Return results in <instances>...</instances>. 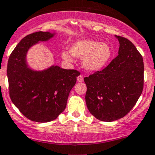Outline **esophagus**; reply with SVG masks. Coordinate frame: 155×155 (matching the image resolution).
Masks as SVG:
<instances>
[{"instance_id": "1", "label": "esophagus", "mask_w": 155, "mask_h": 155, "mask_svg": "<svg viewBox=\"0 0 155 155\" xmlns=\"http://www.w3.org/2000/svg\"><path fill=\"white\" fill-rule=\"evenodd\" d=\"M77 81L79 82H82V81H83V76H82V75H79V76H78Z\"/></svg>"}]
</instances>
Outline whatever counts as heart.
Masks as SVG:
<instances>
[{"label": "heart", "instance_id": "b5f03b06", "mask_svg": "<svg viewBox=\"0 0 155 155\" xmlns=\"http://www.w3.org/2000/svg\"><path fill=\"white\" fill-rule=\"evenodd\" d=\"M70 52L75 57L84 58V67L90 71H97L103 69L110 61L113 50L107 43H101L94 40H79L72 45ZM62 57L67 61L73 58L68 51H63Z\"/></svg>", "mask_w": 155, "mask_h": 155}]
</instances>
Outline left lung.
I'll use <instances>...</instances> for the list:
<instances>
[{"label": "left lung", "instance_id": "left-lung-1", "mask_svg": "<svg viewBox=\"0 0 155 155\" xmlns=\"http://www.w3.org/2000/svg\"><path fill=\"white\" fill-rule=\"evenodd\" d=\"M119 54L101 71L84 78L85 102L97 120L111 122L124 117L140 97L144 85V63L141 54L126 38L116 35Z\"/></svg>", "mask_w": 155, "mask_h": 155}]
</instances>
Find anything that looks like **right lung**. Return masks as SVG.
Masks as SVG:
<instances>
[{"instance_id": "1", "label": "right lung", "mask_w": 155, "mask_h": 155, "mask_svg": "<svg viewBox=\"0 0 155 155\" xmlns=\"http://www.w3.org/2000/svg\"><path fill=\"white\" fill-rule=\"evenodd\" d=\"M54 37L49 31H37L24 37L10 54L7 64L9 93L12 102L25 117L38 123L50 122L65 110L79 71L52 66L43 71L28 67V48Z\"/></svg>"}]
</instances>
